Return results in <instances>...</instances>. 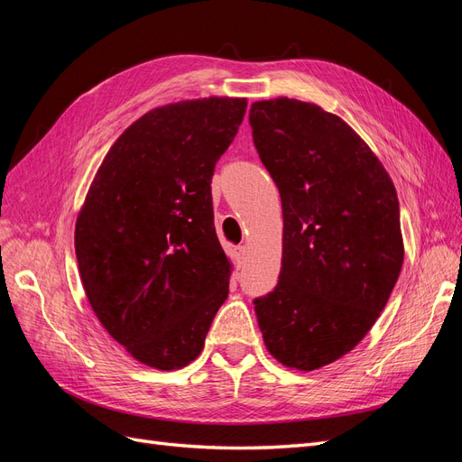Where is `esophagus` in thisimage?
Here are the masks:
<instances>
[{
  "label": "esophagus",
  "instance_id": "1",
  "mask_svg": "<svg viewBox=\"0 0 462 462\" xmlns=\"http://www.w3.org/2000/svg\"><path fill=\"white\" fill-rule=\"evenodd\" d=\"M235 258H236V268H243L246 260V246H236L235 248Z\"/></svg>",
  "mask_w": 462,
  "mask_h": 462
}]
</instances>
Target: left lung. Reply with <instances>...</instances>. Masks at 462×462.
<instances>
[{
    "label": "left lung",
    "mask_w": 462,
    "mask_h": 462,
    "mask_svg": "<svg viewBox=\"0 0 462 462\" xmlns=\"http://www.w3.org/2000/svg\"><path fill=\"white\" fill-rule=\"evenodd\" d=\"M254 146L279 189V282L254 299L268 351L310 372L365 339L402 268L399 200L383 165L348 125L289 97L250 107Z\"/></svg>",
    "instance_id": "8db88e82"
}]
</instances>
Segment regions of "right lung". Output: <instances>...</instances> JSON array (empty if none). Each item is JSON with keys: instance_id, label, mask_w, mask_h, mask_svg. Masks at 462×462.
Returning a JSON list of instances; mask_svg holds the SVG:
<instances>
[{"instance_id": "add662e5", "label": "right lung", "mask_w": 462, "mask_h": 462, "mask_svg": "<svg viewBox=\"0 0 462 462\" xmlns=\"http://www.w3.org/2000/svg\"><path fill=\"white\" fill-rule=\"evenodd\" d=\"M245 111V97L216 96L148 111L109 148L77 217L92 310L146 366L190 365L227 299L209 183Z\"/></svg>"}]
</instances>
